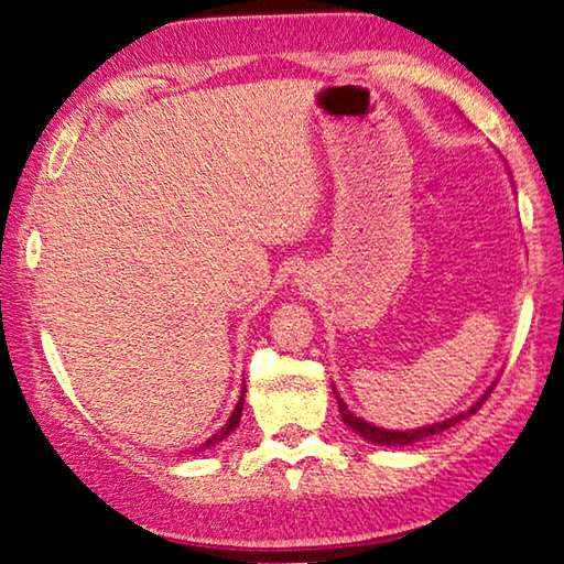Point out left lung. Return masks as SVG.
Wrapping results in <instances>:
<instances>
[{
  "instance_id": "obj_1",
  "label": "left lung",
  "mask_w": 564,
  "mask_h": 564,
  "mask_svg": "<svg viewBox=\"0 0 564 564\" xmlns=\"http://www.w3.org/2000/svg\"><path fill=\"white\" fill-rule=\"evenodd\" d=\"M490 393H492V388H490L488 393H485L480 400H477V403H475L470 410H465V413L455 415V417H447V420H443V423H435V425H431V427H417V431H383V427L370 425V423H366V420H362V417L352 415L340 398H338V408H340L343 423H346L348 427H352V431H356L360 437H366V441L376 443V445H408V443L423 441V437H431V435L443 433V431H447V427H453L455 423H460V420H465L467 415H473L475 410L480 408V405L485 403V400H488Z\"/></svg>"
}]
</instances>
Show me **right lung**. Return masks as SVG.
<instances>
[{"instance_id":"1","label":"right lung","mask_w":564,"mask_h":564,"mask_svg":"<svg viewBox=\"0 0 564 564\" xmlns=\"http://www.w3.org/2000/svg\"><path fill=\"white\" fill-rule=\"evenodd\" d=\"M241 410H243V398L241 400H238V403H236V410H234V413H231V417H228V423L221 427V431H218L216 435H212V437H208V441L204 443V447H212V445H216V443H221L224 441V437L228 435V433H231L234 431V427L238 425V420H241Z\"/></svg>"}]
</instances>
